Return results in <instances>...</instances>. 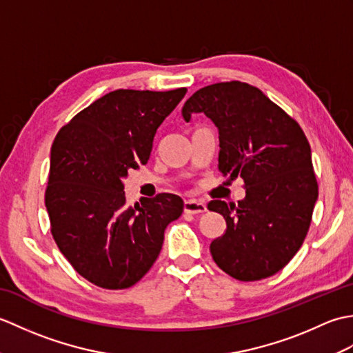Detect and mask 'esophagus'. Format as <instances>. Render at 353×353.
Segmentation results:
<instances>
[{"mask_svg":"<svg viewBox=\"0 0 353 353\" xmlns=\"http://www.w3.org/2000/svg\"><path fill=\"white\" fill-rule=\"evenodd\" d=\"M183 211L186 214H192V215H197V214H203L206 212V205L203 201H197V200H185L183 203Z\"/></svg>","mask_w":353,"mask_h":353,"instance_id":"34e87169","label":"esophagus"}]
</instances>
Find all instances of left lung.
Instances as JSON below:
<instances>
[{
	"label": "left lung",
	"instance_id": "8db88e82",
	"mask_svg": "<svg viewBox=\"0 0 353 353\" xmlns=\"http://www.w3.org/2000/svg\"><path fill=\"white\" fill-rule=\"evenodd\" d=\"M200 112L219 127V170L241 176L245 188L238 205H208L228 224L211 243V254L238 281L265 279L288 264L308 234L319 197L310 142L297 121L243 81L199 89L182 115L190 121Z\"/></svg>",
	"mask_w": 353,
	"mask_h": 353
}]
</instances>
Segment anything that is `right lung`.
Here are the masks:
<instances>
[{"instance_id":"obj_1","label":"right lung","mask_w":353,"mask_h":353,"mask_svg":"<svg viewBox=\"0 0 353 353\" xmlns=\"http://www.w3.org/2000/svg\"><path fill=\"white\" fill-rule=\"evenodd\" d=\"M186 94L117 89L89 104L52 142L45 191L52 238L97 287L124 290L159 256L163 232L183 211L174 194L127 206L123 179L147 163L157 127Z\"/></svg>"}]
</instances>
